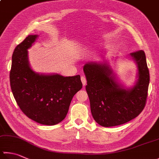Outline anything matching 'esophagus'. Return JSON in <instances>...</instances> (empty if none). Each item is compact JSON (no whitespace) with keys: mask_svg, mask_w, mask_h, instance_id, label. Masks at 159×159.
I'll return each mask as SVG.
<instances>
[{"mask_svg":"<svg viewBox=\"0 0 159 159\" xmlns=\"http://www.w3.org/2000/svg\"><path fill=\"white\" fill-rule=\"evenodd\" d=\"M81 81H82L83 86H85L86 84V79L85 77H84V76L81 77Z\"/></svg>","mask_w":159,"mask_h":159,"instance_id":"obj_1","label":"esophagus"}]
</instances>
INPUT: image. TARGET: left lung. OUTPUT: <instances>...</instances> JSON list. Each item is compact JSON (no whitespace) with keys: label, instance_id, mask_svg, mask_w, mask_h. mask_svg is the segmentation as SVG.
I'll return each instance as SVG.
<instances>
[{"label":"left lung","instance_id":"1","mask_svg":"<svg viewBox=\"0 0 159 159\" xmlns=\"http://www.w3.org/2000/svg\"><path fill=\"white\" fill-rule=\"evenodd\" d=\"M138 66L136 85L125 89L119 84L107 63L89 62L83 70L92 116L97 123L109 127L122 125L139 116L148 98L149 73L143 50L130 54Z\"/></svg>","mask_w":159,"mask_h":159}]
</instances>
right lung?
Listing matches in <instances>:
<instances>
[{
  "mask_svg": "<svg viewBox=\"0 0 159 159\" xmlns=\"http://www.w3.org/2000/svg\"><path fill=\"white\" fill-rule=\"evenodd\" d=\"M38 35H28L15 48L10 74L14 97L23 113L38 123L55 125L67 115L72 99L82 88L80 75L36 73L30 66L28 49Z\"/></svg>",
  "mask_w": 159,
  "mask_h": 159,
  "instance_id": "obj_1",
  "label": "right lung"
}]
</instances>
